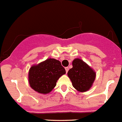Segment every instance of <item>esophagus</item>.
<instances>
[{"mask_svg": "<svg viewBox=\"0 0 122 122\" xmlns=\"http://www.w3.org/2000/svg\"><path fill=\"white\" fill-rule=\"evenodd\" d=\"M68 70H69L68 67H65V70H66V73H67L68 71Z\"/></svg>", "mask_w": 122, "mask_h": 122, "instance_id": "obj_1", "label": "esophagus"}]
</instances>
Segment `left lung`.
<instances>
[{"mask_svg":"<svg viewBox=\"0 0 122 122\" xmlns=\"http://www.w3.org/2000/svg\"><path fill=\"white\" fill-rule=\"evenodd\" d=\"M72 65L73 68L68 72V76L74 88L81 92L89 90L95 79V71L80 59H74Z\"/></svg>","mask_w":122,"mask_h":122,"instance_id":"left-lung-1","label":"left lung"}]
</instances>
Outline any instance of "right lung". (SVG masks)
Returning a JSON list of instances; mask_svg holds the SVG:
<instances>
[{
    "mask_svg": "<svg viewBox=\"0 0 122 122\" xmlns=\"http://www.w3.org/2000/svg\"><path fill=\"white\" fill-rule=\"evenodd\" d=\"M66 73L59 60L48 59L31 66L29 71V82L32 89L40 93L47 94L56 87L60 77Z\"/></svg>",
    "mask_w": 122,
    "mask_h": 122,
    "instance_id": "right-lung-1",
    "label": "right lung"
}]
</instances>
